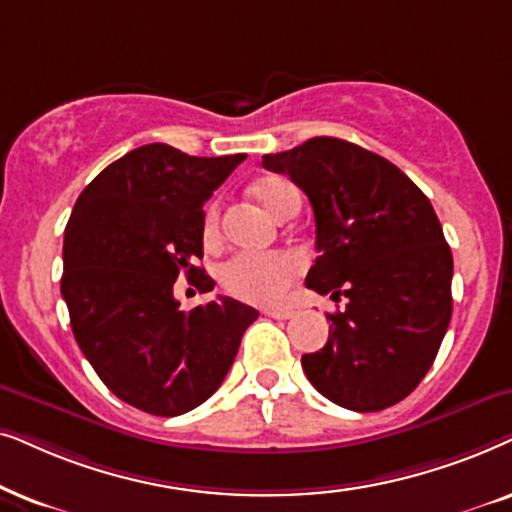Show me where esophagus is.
<instances>
[{"label":"esophagus","instance_id":"34e87169","mask_svg":"<svg viewBox=\"0 0 512 512\" xmlns=\"http://www.w3.org/2000/svg\"><path fill=\"white\" fill-rule=\"evenodd\" d=\"M264 313L271 318H278V320H288L295 316V309H264Z\"/></svg>","mask_w":512,"mask_h":512}]
</instances>
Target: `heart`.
I'll return each instance as SVG.
<instances>
[{
	"label": "heart",
	"mask_w": 512,
	"mask_h": 512,
	"mask_svg": "<svg viewBox=\"0 0 512 512\" xmlns=\"http://www.w3.org/2000/svg\"><path fill=\"white\" fill-rule=\"evenodd\" d=\"M252 199L281 220L292 208H299V192L290 180L278 175L260 177L250 187ZM220 210L210 203L203 217V238L215 241ZM299 274L297 257L288 252H238L220 271L222 288L243 302L274 304L283 299L292 278Z\"/></svg>",
	"instance_id": "b5f03b06"
}]
</instances>
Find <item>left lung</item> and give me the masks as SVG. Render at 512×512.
Wrapping results in <instances>:
<instances>
[{
  "label": "left lung",
  "mask_w": 512,
  "mask_h": 512,
  "mask_svg": "<svg viewBox=\"0 0 512 512\" xmlns=\"http://www.w3.org/2000/svg\"><path fill=\"white\" fill-rule=\"evenodd\" d=\"M262 166L311 201L318 257L306 288L346 297L327 316V344L302 356L306 377L353 412L400 403L431 370L452 318V250L431 201L384 156L325 135Z\"/></svg>",
  "instance_id": "8db88e82"
}]
</instances>
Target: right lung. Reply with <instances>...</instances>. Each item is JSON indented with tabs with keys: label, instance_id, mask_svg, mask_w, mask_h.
<instances>
[{
	"label": "right lung",
	"instance_id": "right-lung-1",
	"mask_svg": "<svg viewBox=\"0 0 512 512\" xmlns=\"http://www.w3.org/2000/svg\"><path fill=\"white\" fill-rule=\"evenodd\" d=\"M243 159L152 142L109 163L72 208L60 292L74 339L109 391L147 414L206 403L260 316L231 297L192 311L173 297L180 274L201 292L215 288L196 267L203 203Z\"/></svg>",
	"mask_w": 512,
	"mask_h": 512
}]
</instances>
